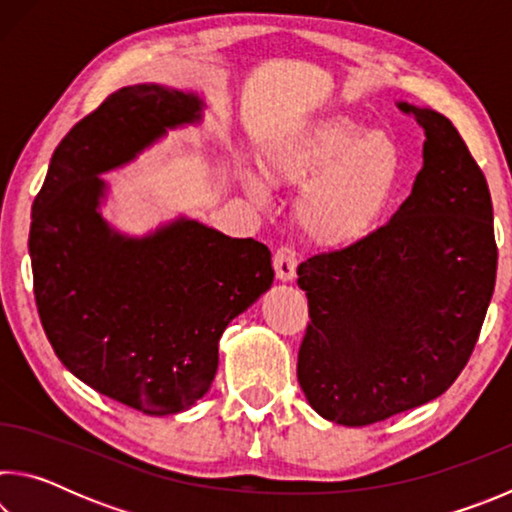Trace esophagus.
<instances>
[{"instance_id":"1","label":"esophagus","mask_w":512,"mask_h":512,"mask_svg":"<svg viewBox=\"0 0 512 512\" xmlns=\"http://www.w3.org/2000/svg\"><path fill=\"white\" fill-rule=\"evenodd\" d=\"M296 266H298L296 250L289 248V246H280V248L275 250V255H273V268H275L277 280L291 282L293 277H296Z\"/></svg>"}]
</instances>
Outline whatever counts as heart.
I'll return each instance as SVG.
<instances>
[{
    "label": "heart",
    "instance_id": "heart-1",
    "mask_svg": "<svg viewBox=\"0 0 512 512\" xmlns=\"http://www.w3.org/2000/svg\"><path fill=\"white\" fill-rule=\"evenodd\" d=\"M259 167L239 164V183L255 198L268 183L300 187L296 223L311 244L343 250L368 241L404 183V153L393 135L368 131L345 115L309 119L259 151Z\"/></svg>",
    "mask_w": 512,
    "mask_h": 512
}]
</instances>
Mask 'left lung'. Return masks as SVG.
I'll list each match as a JSON object with an SVG mask.
<instances>
[{
    "instance_id": "8db88e82",
    "label": "left lung",
    "mask_w": 512,
    "mask_h": 512,
    "mask_svg": "<svg viewBox=\"0 0 512 512\" xmlns=\"http://www.w3.org/2000/svg\"><path fill=\"white\" fill-rule=\"evenodd\" d=\"M397 108L427 137L411 196L368 241L298 266L311 318L300 388L311 409L345 427L443 395L470 359L495 291L483 171L445 115L406 101Z\"/></svg>"
}]
</instances>
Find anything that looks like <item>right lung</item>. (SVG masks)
Here are the masks:
<instances>
[{
	"mask_svg": "<svg viewBox=\"0 0 512 512\" xmlns=\"http://www.w3.org/2000/svg\"><path fill=\"white\" fill-rule=\"evenodd\" d=\"M205 101L158 83L112 92L51 155L33 201V293L63 366L101 395L149 415L192 409L219 368V339L271 289V250L187 216L144 237L103 219L101 173L133 162Z\"/></svg>",
	"mask_w": 512,
	"mask_h": 512,
	"instance_id": "1",
	"label": "right lung"
}]
</instances>
